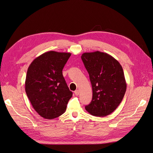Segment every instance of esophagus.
<instances>
[{"label":"esophagus","instance_id":"esophagus-1","mask_svg":"<svg viewBox=\"0 0 153 153\" xmlns=\"http://www.w3.org/2000/svg\"><path fill=\"white\" fill-rule=\"evenodd\" d=\"M74 94H75V95H76V96L79 95V90L75 91H74Z\"/></svg>","mask_w":153,"mask_h":153}]
</instances>
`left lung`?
<instances>
[{
    "mask_svg": "<svg viewBox=\"0 0 153 153\" xmlns=\"http://www.w3.org/2000/svg\"><path fill=\"white\" fill-rule=\"evenodd\" d=\"M81 58L87 70L92 88V100L86 110L97 117L113 113L122 102L126 82L122 65L110 55L95 51L85 52Z\"/></svg>",
    "mask_w": 153,
    "mask_h": 153,
    "instance_id": "obj_1",
    "label": "left lung"
}]
</instances>
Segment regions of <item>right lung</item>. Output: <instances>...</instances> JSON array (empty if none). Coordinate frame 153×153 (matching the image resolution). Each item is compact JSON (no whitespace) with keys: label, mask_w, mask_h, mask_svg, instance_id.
<instances>
[{"label":"right lung","mask_w":153,"mask_h":153,"mask_svg":"<svg viewBox=\"0 0 153 153\" xmlns=\"http://www.w3.org/2000/svg\"><path fill=\"white\" fill-rule=\"evenodd\" d=\"M70 55L67 52H46L28 68L25 92L33 108L44 119H53L64 113L72 97L62 72Z\"/></svg>","instance_id":"1"}]
</instances>
